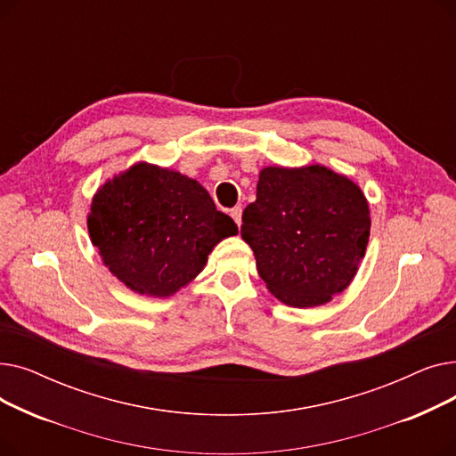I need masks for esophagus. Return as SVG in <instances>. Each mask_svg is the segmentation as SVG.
Here are the masks:
<instances>
[{
    "instance_id": "obj_1",
    "label": "esophagus",
    "mask_w": 456,
    "mask_h": 456,
    "mask_svg": "<svg viewBox=\"0 0 456 456\" xmlns=\"http://www.w3.org/2000/svg\"><path fill=\"white\" fill-rule=\"evenodd\" d=\"M231 218L236 222V225H242V207H232L231 208Z\"/></svg>"
}]
</instances>
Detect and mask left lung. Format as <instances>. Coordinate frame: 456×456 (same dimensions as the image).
Returning <instances> with one entry per match:
<instances>
[{
  "label": "left lung",
  "mask_w": 456,
  "mask_h": 456,
  "mask_svg": "<svg viewBox=\"0 0 456 456\" xmlns=\"http://www.w3.org/2000/svg\"><path fill=\"white\" fill-rule=\"evenodd\" d=\"M370 225L362 190L316 164L265 167L240 232L270 292L305 308L347 289L364 258Z\"/></svg>",
  "instance_id": "1"
}]
</instances>
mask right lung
<instances>
[{
    "label": "right lung",
    "mask_w": 456,
    "mask_h": 456,
    "mask_svg": "<svg viewBox=\"0 0 456 456\" xmlns=\"http://www.w3.org/2000/svg\"><path fill=\"white\" fill-rule=\"evenodd\" d=\"M88 232L105 266L131 290L166 297L194 279L212 248L238 227L198 181L140 162L98 190Z\"/></svg>",
    "instance_id": "obj_1"
}]
</instances>
